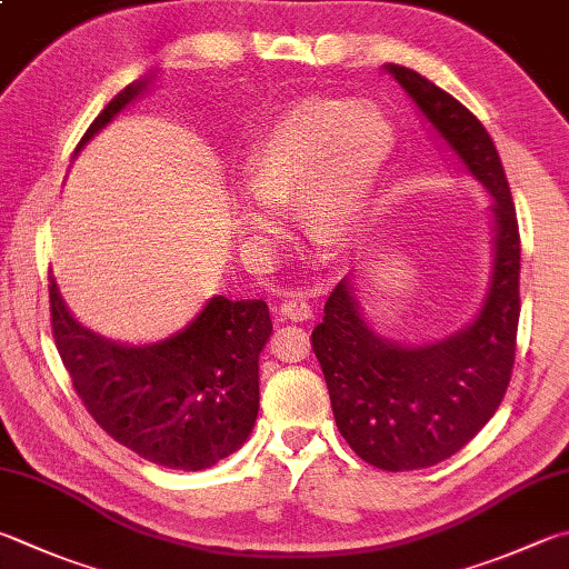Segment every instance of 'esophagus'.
I'll list each match as a JSON object with an SVG mask.
<instances>
[{"label":"esophagus","mask_w":569,"mask_h":569,"mask_svg":"<svg viewBox=\"0 0 569 569\" xmlns=\"http://www.w3.org/2000/svg\"><path fill=\"white\" fill-rule=\"evenodd\" d=\"M280 315L287 321H307L312 319V305L302 295H287L280 305Z\"/></svg>","instance_id":"34e87169"}]
</instances>
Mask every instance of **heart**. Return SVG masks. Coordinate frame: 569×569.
<instances>
[{"label":"heart","mask_w":569,"mask_h":569,"mask_svg":"<svg viewBox=\"0 0 569 569\" xmlns=\"http://www.w3.org/2000/svg\"><path fill=\"white\" fill-rule=\"evenodd\" d=\"M393 146V126L377 106L347 96L292 103L254 146L252 188L238 198L242 228L272 238L282 230V206L299 200L309 228L339 238L369 206Z\"/></svg>","instance_id":"obj_1"}]
</instances>
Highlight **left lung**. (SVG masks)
<instances>
[{"label":"left lung","mask_w":569,"mask_h":569,"mask_svg":"<svg viewBox=\"0 0 569 569\" xmlns=\"http://www.w3.org/2000/svg\"><path fill=\"white\" fill-rule=\"evenodd\" d=\"M492 206L496 267L466 329L423 347L379 337L345 277L312 331L339 433L361 460L391 473L441 463L498 411L508 391L520 319V232L500 156L483 123L413 69L386 63Z\"/></svg>","instance_id":"obj_1"}]
</instances>
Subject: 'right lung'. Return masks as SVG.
<instances>
[{"label": "right lung", "instance_id": "1", "mask_svg": "<svg viewBox=\"0 0 569 569\" xmlns=\"http://www.w3.org/2000/svg\"><path fill=\"white\" fill-rule=\"evenodd\" d=\"M148 89L136 81L106 106L83 141ZM51 335L86 411L113 441L156 466L202 470L248 441L260 409L257 361L272 335L262 299L212 297L178 335L118 345L86 329L49 284Z\"/></svg>", "mask_w": 569, "mask_h": 569}]
</instances>
